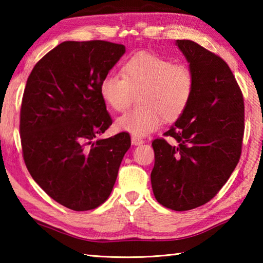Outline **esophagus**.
<instances>
[{"label":"esophagus","mask_w":263,"mask_h":263,"mask_svg":"<svg viewBox=\"0 0 263 263\" xmlns=\"http://www.w3.org/2000/svg\"><path fill=\"white\" fill-rule=\"evenodd\" d=\"M131 144L135 145V146H139V145H141V144H144V140H142L141 138H139V137L132 136V137H131Z\"/></svg>","instance_id":"obj_1"}]
</instances>
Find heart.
Instances as JSON below:
<instances>
[{
    "label": "heart",
    "mask_w": 263,
    "mask_h": 263,
    "mask_svg": "<svg viewBox=\"0 0 263 263\" xmlns=\"http://www.w3.org/2000/svg\"><path fill=\"white\" fill-rule=\"evenodd\" d=\"M122 77L108 74L100 83V94L115 111H123L139 94L140 108L116 119L118 131L145 137L161 126L162 118L174 122L188 108L195 79L186 65L173 64L149 52H138L124 62Z\"/></svg>",
    "instance_id": "obj_1"
}]
</instances>
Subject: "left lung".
I'll list each match as a JSON object with an SVG mask.
<instances>
[{"label": "left lung", "mask_w": 263, "mask_h": 263, "mask_svg": "<svg viewBox=\"0 0 263 263\" xmlns=\"http://www.w3.org/2000/svg\"><path fill=\"white\" fill-rule=\"evenodd\" d=\"M195 79L188 108L152 142L153 194L163 206L186 211L208 203L239 162L243 137V100L228 64L197 43L176 41Z\"/></svg>", "instance_id": "obj_1"}]
</instances>
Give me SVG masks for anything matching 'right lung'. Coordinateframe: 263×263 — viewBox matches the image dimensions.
<instances>
[{
    "instance_id": "right-lung-1",
    "label": "right lung",
    "mask_w": 263,
    "mask_h": 263,
    "mask_svg": "<svg viewBox=\"0 0 263 263\" xmlns=\"http://www.w3.org/2000/svg\"><path fill=\"white\" fill-rule=\"evenodd\" d=\"M125 53L104 41L64 42L31 72L21 108L23 158L32 179L61 205L87 211L112 191L127 133L97 139L112 124L100 83Z\"/></svg>"
}]
</instances>
